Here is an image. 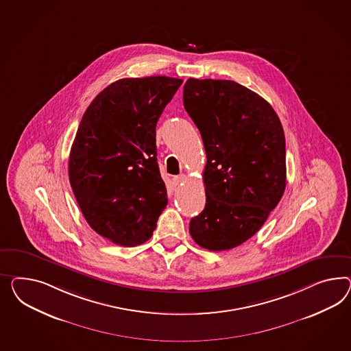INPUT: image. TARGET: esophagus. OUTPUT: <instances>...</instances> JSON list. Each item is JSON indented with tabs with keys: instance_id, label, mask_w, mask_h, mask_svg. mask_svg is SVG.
Masks as SVG:
<instances>
[{
	"instance_id": "esophagus-1",
	"label": "esophagus",
	"mask_w": 351,
	"mask_h": 351,
	"mask_svg": "<svg viewBox=\"0 0 351 351\" xmlns=\"http://www.w3.org/2000/svg\"><path fill=\"white\" fill-rule=\"evenodd\" d=\"M172 180H173L175 185H180L181 182H184V181L186 180V176L181 173V175H178V176H173Z\"/></svg>"
}]
</instances>
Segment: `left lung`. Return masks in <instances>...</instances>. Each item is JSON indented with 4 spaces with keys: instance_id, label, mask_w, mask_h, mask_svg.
Here are the masks:
<instances>
[{
    "instance_id": "8db88e82",
    "label": "left lung",
    "mask_w": 351,
    "mask_h": 351,
    "mask_svg": "<svg viewBox=\"0 0 351 351\" xmlns=\"http://www.w3.org/2000/svg\"><path fill=\"white\" fill-rule=\"evenodd\" d=\"M182 99L207 154L206 207L191 218L190 235L212 252L239 247L282 198V125L271 104L232 80L189 77Z\"/></svg>"
}]
</instances>
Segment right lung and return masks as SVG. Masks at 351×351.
<instances>
[{"label":"right lung","mask_w":351,"mask_h":351,"mask_svg":"<svg viewBox=\"0 0 351 351\" xmlns=\"http://www.w3.org/2000/svg\"><path fill=\"white\" fill-rule=\"evenodd\" d=\"M182 80L120 79L86 108L76 132L69 180L88 225L123 247L151 239L167 206L156 125Z\"/></svg>","instance_id":"add662e5"}]
</instances>
